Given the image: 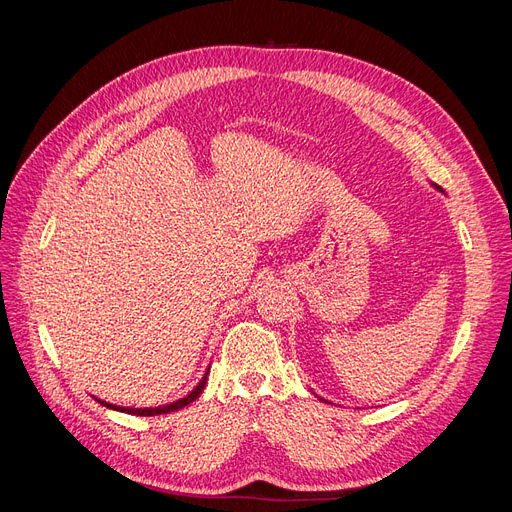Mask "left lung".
<instances>
[{"label":"left lung","mask_w":512,"mask_h":512,"mask_svg":"<svg viewBox=\"0 0 512 512\" xmlns=\"http://www.w3.org/2000/svg\"><path fill=\"white\" fill-rule=\"evenodd\" d=\"M436 188H438V190H440V185H436Z\"/></svg>","instance_id":"left-lung-1"}]
</instances>
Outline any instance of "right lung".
Returning <instances> with one entry per match:
<instances>
[{"mask_svg": "<svg viewBox=\"0 0 512 512\" xmlns=\"http://www.w3.org/2000/svg\"><path fill=\"white\" fill-rule=\"evenodd\" d=\"M209 374V371H207ZM207 374H205V378L198 382V386L196 389L188 395V397H183V399H177V401H173V404H168V406H158V408H121V406H113V404H106V401H102V399H98L102 406H106V408H113V410H119V412H126V414H134V416H156V414H168V412H175V410H181V408H185L188 404H192V401L203 393V389H205V384H207Z\"/></svg>", "mask_w": 512, "mask_h": 512, "instance_id": "1", "label": "right lung"}]
</instances>
